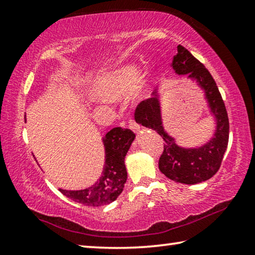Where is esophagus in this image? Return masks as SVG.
Masks as SVG:
<instances>
[{"instance_id":"obj_1","label":"esophagus","mask_w":255,"mask_h":255,"mask_svg":"<svg viewBox=\"0 0 255 255\" xmlns=\"http://www.w3.org/2000/svg\"><path fill=\"white\" fill-rule=\"evenodd\" d=\"M129 128L131 129L132 131H138V129H139V126H138V124L136 123V121H134V120H130L129 121Z\"/></svg>"}]
</instances>
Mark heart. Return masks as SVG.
Returning <instances> with one entry per match:
<instances>
[{
  "label": "heart",
  "mask_w": 255,
  "mask_h": 255,
  "mask_svg": "<svg viewBox=\"0 0 255 255\" xmlns=\"http://www.w3.org/2000/svg\"><path fill=\"white\" fill-rule=\"evenodd\" d=\"M138 67L128 63L99 77L92 86L93 98L99 101L120 99L131 86L132 98L142 95L146 90L147 79L144 76L138 77Z\"/></svg>",
  "instance_id": "1"
}]
</instances>
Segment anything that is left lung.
Listing matches in <instances>:
<instances>
[{
	"mask_svg": "<svg viewBox=\"0 0 255 255\" xmlns=\"http://www.w3.org/2000/svg\"><path fill=\"white\" fill-rule=\"evenodd\" d=\"M171 67L177 75H187L203 88L210 111L216 119V131L208 143L200 147L186 148L176 143L164 130L161 118L160 95L157 90L137 106L135 119L139 125L151 128L164 140L163 153L159 160V169L165 177L177 183L193 185L211 178L219 170L222 157L228 145L229 120L225 103L218 86L209 70L191 52L178 45Z\"/></svg>",
	"mask_w": 255,
	"mask_h": 255,
	"instance_id": "obj_1",
	"label": "left lung"
}]
</instances>
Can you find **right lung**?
Listing matches in <instances>:
<instances>
[{
  "mask_svg": "<svg viewBox=\"0 0 255 255\" xmlns=\"http://www.w3.org/2000/svg\"><path fill=\"white\" fill-rule=\"evenodd\" d=\"M134 139L135 134L130 129H123L121 127L111 129L103 137L106 163L100 179L91 187L85 189L68 191L60 188V192L77 203L88 207L107 205L116 201L126 184L127 170L125 156Z\"/></svg>",
  "mask_w": 255,
  "mask_h": 255,
  "instance_id": "add662e5",
  "label": "right lung"
}]
</instances>
